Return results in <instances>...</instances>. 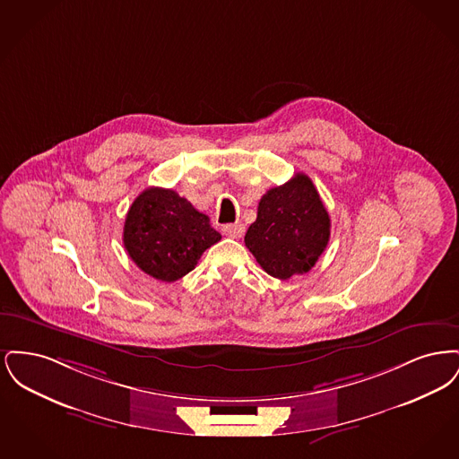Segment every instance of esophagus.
Returning <instances> with one entry per match:
<instances>
[{"mask_svg": "<svg viewBox=\"0 0 459 459\" xmlns=\"http://www.w3.org/2000/svg\"><path fill=\"white\" fill-rule=\"evenodd\" d=\"M221 232L227 236V238H232V239H239L244 234V225L242 223H227L221 227Z\"/></svg>", "mask_w": 459, "mask_h": 459, "instance_id": "1", "label": "esophagus"}]
</instances>
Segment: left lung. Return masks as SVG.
<instances>
[{
  "label": "left lung",
  "mask_w": 459,
  "mask_h": 459,
  "mask_svg": "<svg viewBox=\"0 0 459 459\" xmlns=\"http://www.w3.org/2000/svg\"><path fill=\"white\" fill-rule=\"evenodd\" d=\"M330 217L305 174L263 195L258 217L244 236L263 270L281 281L309 272L327 247Z\"/></svg>",
  "instance_id": "left-lung-1"
}]
</instances>
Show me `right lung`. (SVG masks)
Here are the masks:
<instances>
[{
    "mask_svg": "<svg viewBox=\"0 0 459 459\" xmlns=\"http://www.w3.org/2000/svg\"><path fill=\"white\" fill-rule=\"evenodd\" d=\"M221 239L208 215L172 189L148 187L134 199L124 225V246L144 273L175 282Z\"/></svg>",
    "mask_w": 459,
    "mask_h": 459,
    "instance_id": "obj_1",
    "label": "right lung"
}]
</instances>
